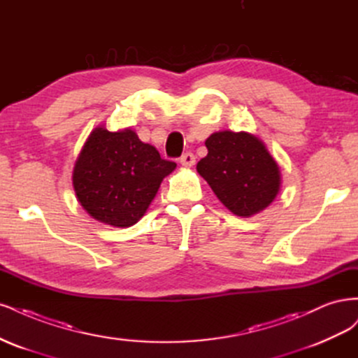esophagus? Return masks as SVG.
Masks as SVG:
<instances>
[{
  "instance_id": "34e87169",
  "label": "esophagus",
  "mask_w": 358,
  "mask_h": 358,
  "mask_svg": "<svg viewBox=\"0 0 358 358\" xmlns=\"http://www.w3.org/2000/svg\"><path fill=\"white\" fill-rule=\"evenodd\" d=\"M194 162H196V157H194V155L190 153V152L182 153V156L180 157V164H181L182 166H193Z\"/></svg>"
}]
</instances>
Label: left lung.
I'll list each match as a JSON object with an SVG mask.
<instances>
[{
    "label": "left lung",
    "mask_w": 358,
    "mask_h": 358,
    "mask_svg": "<svg viewBox=\"0 0 358 358\" xmlns=\"http://www.w3.org/2000/svg\"><path fill=\"white\" fill-rule=\"evenodd\" d=\"M208 155L199 174L222 203L239 217L256 214L280 190V169L260 140L247 132H215L205 141Z\"/></svg>",
    "instance_id": "8db88e82"
}]
</instances>
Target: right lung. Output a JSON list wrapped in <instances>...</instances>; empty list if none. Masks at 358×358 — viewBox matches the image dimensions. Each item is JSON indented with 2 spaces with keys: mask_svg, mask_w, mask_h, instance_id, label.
Returning a JSON list of instances; mask_svg holds the SVG:
<instances>
[{
  "mask_svg": "<svg viewBox=\"0 0 358 358\" xmlns=\"http://www.w3.org/2000/svg\"><path fill=\"white\" fill-rule=\"evenodd\" d=\"M176 166L131 129L96 128L77 159L73 184L78 202L92 217L129 227L144 215L160 182Z\"/></svg>",
  "mask_w": 358,
  "mask_h": 358,
  "instance_id": "1",
  "label": "right lung"
}]
</instances>
